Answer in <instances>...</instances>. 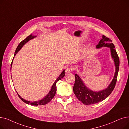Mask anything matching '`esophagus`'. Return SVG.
Here are the masks:
<instances>
[{"instance_id":"1","label":"esophagus","mask_w":129,"mask_h":129,"mask_svg":"<svg viewBox=\"0 0 129 129\" xmlns=\"http://www.w3.org/2000/svg\"><path fill=\"white\" fill-rule=\"evenodd\" d=\"M72 71H73V69L72 68H71V67H69V68H67L65 71L67 73H69L71 72Z\"/></svg>"}]
</instances>
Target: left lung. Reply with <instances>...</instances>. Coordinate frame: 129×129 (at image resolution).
Here are the masks:
<instances>
[{"mask_svg": "<svg viewBox=\"0 0 129 129\" xmlns=\"http://www.w3.org/2000/svg\"><path fill=\"white\" fill-rule=\"evenodd\" d=\"M102 47H108L110 48L112 57L113 58L115 66V72L113 79L110 85L105 89L100 92H94L86 87L82 81L80 76L75 74V81L73 86V92L76 98L83 104L90 105L102 101L108 97L114 89L117 81V77L118 74L120 65V59L115 46L110 39L104 35H102V38L100 40L96 45V48Z\"/></svg>", "mask_w": 129, "mask_h": 129, "instance_id": "8db88e82", "label": "left lung"}]
</instances>
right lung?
<instances>
[{
	"label": "right lung",
	"instance_id": "1",
	"mask_svg": "<svg viewBox=\"0 0 129 129\" xmlns=\"http://www.w3.org/2000/svg\"><path fill=\"white\" fill-rule=\"evenodd\" d=\"M36 36H32V35H30L29 36H28V37H26V38H25L24 40H23V41H21L18 45L17 47L15 52V54H14V56H15V55L17 53V52L19 51V50L21 48V47L24 46V45H25L28 41H29V40H30L31 39L33 38L34 37H35ZM13 58V59H14ZM12 63H13V60L12 62L11 63V68H12ZM65 76V71L64 70L63 71V72L61 73L60 74V75H59V76L57 78V79L55 81V82H54V83L53 84V85L51 88V91H49V93L45 97L44 99H43L42 100L37 101H34V102H30L29 101H27L24 100V99H23L22 98H21L20 96L17 93L18 95L19 96V98L27 104H30L31 105H45L46 104L48 103H49L52 100V99L54 97V96L55 95L56 93V83L57 82V81H58L59 80H60L61 78H62L64 77Z\"/></svg>",
	"mask_w": 129,
	"mask_h": 129
}]
</instances>
